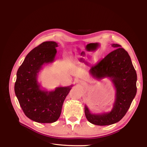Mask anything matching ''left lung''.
<instances>
[{"mask_svg": "<svg viewBox=\"0 0 147 147\" xmlns=\"http://www.w3.org/2000/svg\"><path fill=\"white\" fill-rule=\"evenodd\" d=\"M110 52L90 70L97 80L109 77L116 89V98L110 112L93 114L87 106L84 113L89 122L98 126L110 125L119 121L126 115L137 92V74L128 53L118 44H112Z\"/></svg>", "mask_w": 147, "mask_h": 147, "instance_id": "obj_1", "label": "left lung"}]
</instances>
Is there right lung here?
<instances>
[{
	"mask_svg": "<svg viewBox=\"0 0 147 147\" xmlns=\"http://www.w3.org/2000/svg\"><path fill=\"white\" fill-rule=\"evenodd\" d=\"M57 47L55 42H43L28 53L17 71L15 94L26 116L37 123H51L58 119L72 86L47 91L42 90L38 83V72L43 65L55 61Z\"/></svg>",
	"mask_w": 147,
	"mask_h": 147,
	"instance_id": "right-lung-1",
	"label": "right lung"
}]
</instances>
